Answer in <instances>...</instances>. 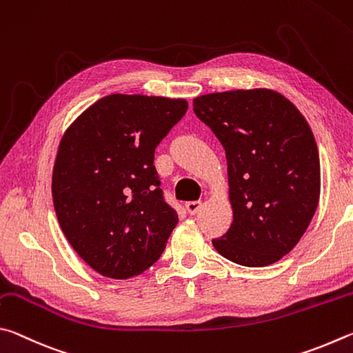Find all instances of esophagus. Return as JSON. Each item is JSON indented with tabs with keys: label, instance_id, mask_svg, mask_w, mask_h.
<instances>
[{
	"label": "esophagus",
	"instance_id": "esophagus-1",
	"mask_svg": "<svg viewBox=\"0 0 353 353\" xmlns=\"http://www.w3.org/2000/svg\"><path fill=\"white\" fill-rule=\"evenodd\" d=\"M201 206H203V203L199 200V201H188L186 203V209H188V212L189 214H196L201 209Z\"/></svg>",
	"mask_w": 353,
	"mask_h": 353
}]
</instances>
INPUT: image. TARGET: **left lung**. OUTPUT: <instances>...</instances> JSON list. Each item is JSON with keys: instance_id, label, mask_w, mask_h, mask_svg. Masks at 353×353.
<instances>
[{"instance_id": "8db88e82", "label": "left lung", "mask_w": 353, "mask_h": 353, "mask_svg": "<svg viewBox=\"0 0 353 353\" xmlns=\"http://www.w3.org/2000/svg\"><path fill=\"white\" fill-rule=\"evenodd\" d=\"M194 113L221 142L234 212L212 245L243 267H265L292 251L319 201V154L304 116L271 90L212 92Z\"/></svg>"}]
</instances>
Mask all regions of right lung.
I'll return each instance as SVG.
<instances>
[{
	"label": "right lung",
	"instance_id": "obj_1",
	"mask_svg": "<svg viewBox=\"0 0 353 353\" xmlns=\"http://www.w3.org/2000/svg\"><path fill=\"white\" fill-rule=\"evenodd\" d=\"M186 111L184 99L110 94L61 138L55 214L74 251L102 276L128 279L163 254L178 214L164 199L154 148Z\"/></svg>",
	"mask_w": 353,
	"mask_h": 353
}]
</instances>
